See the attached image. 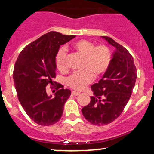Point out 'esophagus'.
Masks as SVG:
<instances>
[{"label": "esophagus", "mask_w": 154, "mask_h": 154, "mask_svg": "<svg viewBox=\"0 0 154 154\" xmlns=\"http://www.w3.org/2000/svg\"><path fill=\"white\" fill-rule=\"evenodd\" d=\"M71 94H73V95L74 96H77V95H79V94H80V92H79V91H73L72 92H71Z\"/></svg>", "instance_id": "34e87169"}]
</instances>
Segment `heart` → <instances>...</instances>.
<instances>
[{"label": "heart", "instance_id": "obj_1", "mask_svg": "<svg viewBox=\"0 0 154 154\" xmlns=\"http://www.w3.org/2000/svg\"><path fill=\"white\" fill-rule=\"evenodd\" d=\"M76 51L84 57V65L86 68L82 71H77L67 79V84L74 89H83L86 85L96 77L103 75L108 71L112 61V54L108 47L105 45L94 46L91 42L85 39L78 40L73 44ZM66 52L64 48H61L56 56V66L61 72L67 70L66 64Z\"/></svg>", "mask_w": 154, "mask_h": 154}]
</instances>
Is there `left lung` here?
Listing matches in <instances>:
<instances>
[{
    "instance_id": "1",
    "label": "left lung",
    "mask_w": 154,
    "mask_h": 154,
    "mask_svg": "<svg viewBox=\"0 0 154 154\" xmlns=\"http://www.w3.org/2000/svg\"><path fill=\"white\" fill-rule=\"evenodd\" d=\"M116 48L111 64L97 83L91 86L94 96L82 109L88 122L94 125H106L116 120L128 103L136 83V68L129 51L108 36H101Z\"/></svg>"
}]
</instances>
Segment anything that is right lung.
<instances>
[{"mask_svg": "<svg viewBox=\"0 0 154 154\" xmlns=\"http://www.w3.org/2000/svg\"><path fill=\"white\" fill-rule=\"evenodd\" d=\"M75 35L49 32L22 50L15 62L13 71L18 100L25 112L38 125L57 123L63 115L64 104L71 95L69 89L57 86L54 96L48 95L46 87L56 77V56L60 45ZM55 83V82H54Z\"/></svg>", "mask_w": 154, "mask_h": 154, "instance_id": "obj_1", "label": "right lung"}]
</instances>
